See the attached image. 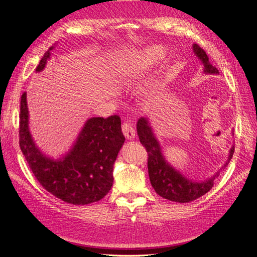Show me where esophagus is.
Listing matches in <instances>:
<instances>
[{
  "mask_svg": "<svg viewBox=\"0 0 257 257\" xmlns=\"http://www.w3.org/2000/svg\"><path fill=\"white\" fill-rule=\"evenodd\" d=\"M122 132H123L124 136H125L127 139L135 138V130L133 127V124H131V122L125 121L123 123Z\"/></svg>",
  "mask_w": 257,
  "mask_h": 257,
  "instance_id": "esophagus-1",
  "label": "esophagus"
}]
</instances>
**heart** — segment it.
Listing matches in <instances>:
<instances>
[{
    "label": "heart",
    "instance_id": "b5f03b06",
    "mask_svg": "<svg viewBox=\"0 0 257 257\" xmlns=\"http://www.w3.org/2000/svg\"><path fill=\"white\" fill-rule=\"evenodd\" d=\"M165 54V51L163 48H160V47H152L150 49L146 50L141 57H139V61L138 63H136L133 67H132L128 72H126V74H130V73H133L134 71H136L137 68L142 67V66H146V65H150L152 63H154V62H157L158 60L162 59L163 57H164Z\"/></svg>",
    "mask_w": 257,
    "mask_h": 257
}]
</instances>
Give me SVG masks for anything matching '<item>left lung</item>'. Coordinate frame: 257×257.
Here are the masks:
<instances>
[{"label":"left lung","mask_w":257,"mask_h":257,"mask_svg":"<svg viewBox=\"0 0 257 257\" xmlns=\"http://www.w3.org/2000/svg\"><path fill=\"white\" fill-rule=\"evenodd\" d=\"M193 49L194 53L196 54L205 65L206 74H219V71L212 64H210L204 49H201L196 44H194ZM137 134L139 136V141H141L142 145L146 148L148 152V173H149L150 182L154 191L161 197L167 200L176 201V203L184 204L199 198L211 190L213 180L215 177H217L219 173L206 181L193 182L183 177L180 173L177 172L168 163L165 162L164 158L162 157L160 145L153 136L149 122H148L147 119L142 118L138 120ZM234 151L235 148L231 147L228 160L224 167L228 165V162L232 158Z\"/></svg>","instance_id":"1"}]
</instances>
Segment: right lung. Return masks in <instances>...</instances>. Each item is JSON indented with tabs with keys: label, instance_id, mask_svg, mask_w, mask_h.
I'll list each match as a JSON object with an SVG mask.
<instances>
[{
	"label": "right lung",
	"instance_id": "add662e5",
	"mask_svg": "<svg viewBox=\"0 0 257 257\" xmlns=\"http://www.w3.org/2000/svg\"><path fill=\"white\" fill-rule=\"evenodd\" d=\"M46 51L36 72L44 69L50 57ZM125 141L119 115L91 118L66 157L58 161L46 158L37 149L29 131L26 92L21 95L19 146L30 169L43 188L72 205H89L104 198L113 183V165Z\"/></svg>",
	"mask_w": 257,
	"mask_h": 257
}]
</instances>
